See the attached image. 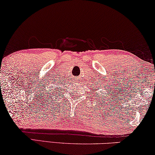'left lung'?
I'll return each mask as SVG.
<instances>
[{"label": "left lung", "mask_w": 155, "mask_h": 155, "mask_svg": "<svg viewBox=\"0 0 155 155\" xmlns=\"http://www.w3.org/2000/svg\"><path fill=\"white\" fill-rule=\"evenodd\" d=\"M93 90H94V89H93Z\"/></svg>", "instance_id": "obj_1"}]
</instances>
